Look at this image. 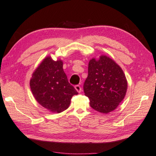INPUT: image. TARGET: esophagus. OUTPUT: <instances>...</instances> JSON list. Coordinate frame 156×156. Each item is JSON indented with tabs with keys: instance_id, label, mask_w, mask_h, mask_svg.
I'll return each mask as SVG.
<instances>
[{
	"instance_id": "1",
	"label": "esophagus",
	"mask_w": 156,
	"mask_h": 156,
	"mask_svg": "<svg viewBox=\"0 0 156 156\" xmlns=\"http://www.w3.org/2000/svg\"><path fill=\"white\" fill-rule=\"evenodd\" d=\"M75 90L76 91H77L79 93H80V92H81V88L80 87V86H79V85H76V86H75Z\"/></svg>"
}]
</instances>
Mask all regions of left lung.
Instances as JSON below:
<instances>
[{
  "label": "left lung",
  "mask_w": 156,
  "mask_h": 156,
  "mask_svg": "<svg viewBox=\"0 0 156 156\" xmlns=\"http://www.w3.org/2000/svg\"><path fill=\"white\" fill-rule=\"evenodd\" d=\"M127 89L126 76L115 61L104 55L90 60L83 90L92 108L103 114L111 112L124 99Z\"/></svg>",
  "instance_id": "8db88e82"
}]
</instances>
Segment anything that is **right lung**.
I'll use <instances>...</instances> for the list:
<instances>
[{"instance_id": "add662e5", "label": "right lung", "mask_w": 156, "mask_h": 156, "mask_svg": "<svg viewBox=\"0 0 156 156\" xmlns=\"http://www.w3.org/2000/svg\"><path fill=\"white\" fill-rule=\"evenodd\" d=\"M30 87L35 100L53 113L68 108L71 98L78 92L71 86L63 70V62L45 57L32 74Z\"/></svg>"}]
</instances>
